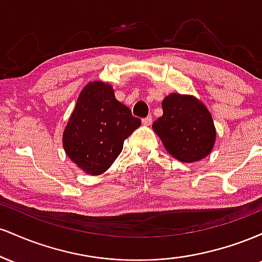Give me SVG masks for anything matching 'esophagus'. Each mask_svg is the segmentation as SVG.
Here are the masks:
<instances>
[{"mask_svg":"<svg viewBox=\"0 0 262 262\" xmlns=\"http://www.w3.org/2000/svg\"><path fill=\"white\" fill-rule=\"evenodd\" d=\"M143 124L144 125H151V123H152V118L151 117H146V118H143Z\"/></svg>","mask_w":262,"mask_h":262,"instance_id":"esophagus-1","label":"esophagus"}]
</instances>
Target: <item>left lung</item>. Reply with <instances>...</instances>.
<instances>
[{"label": "left lung", "mask_w": 262, "mask_h": 262, "mask_svg": "<svg viewBox=\"0 0 262 262\" xmlns=\"http://www.w3.org/2000/svg\"><path fill=\"white\" fill-rule=\"evenodd\" d=\"M161 107L164 113L152 123V129L170 155L188 164L210 154L217 132L203 102L191 95L170 93Z\"/></svg>", "instance_id": "left-lung-1"}]
</instances>
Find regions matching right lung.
Instances as JSON below:
<instances>
[{
    "instance_id": "add662e5",
    "label": "right lung",
    "mask_w": 262,
    "mask_h": 262,
    "mask_svg": "<svg viewBox=\"0 0 262 262\" xmlns=\"http://www.w3.org/2000/svg\"><path fill=\"white\" fill-rule=\"evenodd\" d=\"M141 121L117 101L113 87L93 81L83 87L62 134L66 155L89 175L107 171Z\"/></svg>"
}]
</instances>
